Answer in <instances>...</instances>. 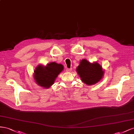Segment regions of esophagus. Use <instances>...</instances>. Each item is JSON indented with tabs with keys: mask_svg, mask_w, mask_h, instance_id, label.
<instances>
[{
	"mask_svg": "<svg viewBox=\"0 0 134 134\" xmlns=\"http://www.w3.org/2000/svg\"><path fill=\"white\" fill-rule=\"evenodd\" d=\"M72 68H66V71H67V72H71V71H72Z\"/></svg>",
	"mask_w": 134,
	"mask_h": 134,
	"instance_id": "esophagus-1",
	"label": "esophagus"
}]
</instances>
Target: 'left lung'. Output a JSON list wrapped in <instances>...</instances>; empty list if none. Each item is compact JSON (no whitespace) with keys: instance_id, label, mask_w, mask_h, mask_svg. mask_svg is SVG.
<instances>
[{"instance_id":"obj_1","label":"left lung","mask_w":134,"mask_h":134,"mask_svg":"<svg viewBox=\"0 0 134 134\" xmlns=\"http://www.w3.org/2000/svg\"><path fill=\"white\" fill-rule=\"evenodd\" d=\"M76 71L82 82L88 85H91L102 79L104 71L99 63H90L86 59H82Z\"/></svg>"}]
</instances>
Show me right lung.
Instances as JSON below:
<instances>
[{"instance_id": "right-lung-1", "label": "right lung", "mask_w": 134, "mask_h": 134, "mask_svg": "<svg viewBox=\"0 0 134 134\" xmlns=\"http://www.w3.org/2000/svg\"><path fill=\"white\" fill-rule=\"evenodd\" d=\"M63 70L62 65L55 62H52L45 67L39 65L34 71V78L37 85L49 88Z\"/></svg>"}]
</instances>
